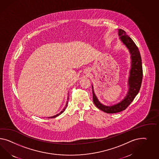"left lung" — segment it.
Returning <instances> with one entry per match:
<instances>
[{"label":"left lung","instance_id":"8db88e82","mask_svg":"<svg viewBox=\"0 0 159 159\" xmlns=\"http://www.w3.org/2000/svg\"><path fill=\"white\" fill-rule=\"evenodd\" d=\"M118 35L121 42L129 50L131 58V68L129 72L128 79L129 89L127 94L119 102L107 106L100 102L95 94L93 85H91L93 102L95 106L100 110L107 113H115L121 112L128 107L138 94L142 80L143 72L141 57L138 48L132 39L126 34L125 30L119 29Z\"/></svg>","mask_w":159,"mask_h":159}]
</instances>
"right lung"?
I'll list each match as a JSON object with an SVG mask.
<instances>
[{
  "label": "right lung",
  "instance_id": "1",
  "mask_svg": "<svg viewBox=\"0 0 159 159\" xmlns=\"http://www.w3.org/2000/svg\"><path fill=\"white\" fill-rule=\"evenodd\" d=\"M68 98H69V97H68V101H66V105H65V107L64 108L62 109V111H61L59 113H58V114H57L56 115H54V116H50V117H48L47 118L48 119H49V118H55V117H57V116H59V115H60L61 114H62L63 112H64L65 111V109L66 108V107H67V106H68Z\"/></svg>",
  "mask_w": 159,
  "mask_h": 159
}]
</instances>
